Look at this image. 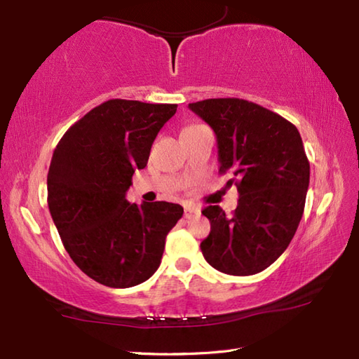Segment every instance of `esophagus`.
Masks as SVG:
<instances>
[{
    "label": "esophagus",
    "mask_w": 359,
    "mask_h": 359,
    "mask_svg": "<svg viewBox=\"0 0 359 359\" xmlns=\"http://www.w3.org/2000/svg\"><path fill=\"white\" fill-rule=\"evenodd\" d=\"M198 214H200V211H198L197 208H194V206H187L184 209V217L186 219H194V217H197Z\"/></svg>",
    "instance_id": "esophagus-1"
}]
</instances>
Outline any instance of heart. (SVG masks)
Listing matches in <instances>:
<instances>
[{"label": "heart", "mask_w": 359, "mask_h": 359, "mask_svg": "<svg viewBox=\"0 0 359 359\" xmlns=\"http://www.w3.org/2000/svg\"><path fill=\"white\" fill-rule=\"evenodd\" d=\"M194 126H198V125H194ZM194 126H187V128H184V130H189V128H194Z\"/></svg>", "instance_id": "b5f03b06"}]
</instances>
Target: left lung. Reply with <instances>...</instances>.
I'll use <instances>...</instances> for the list:
<instances>
[{
  "instance_id": "left-lung-1",
  "label": "left lung",
  "mask_w": 359,
  "mask_h": 359,
  "mask_svg": "<svg viewBox=\"0 0 359 359\" xmlns=\"http://www.w3.org/2000/svg\"><path fill=\"white\" fill-rule=\"evenodd\" d=\"M217 137L220 173H233L239 203L231 215L209 205L211 233L200 243L219 272H262L292 241L305 209L309 162L297 128L278 114L241 98L189 104Z\"/></svg>"
}]
</instances>
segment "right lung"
I'll return each mask as SVG.
<instances>
[{"label": "right lung", "mask_w": 359, "mask_h": 359, "mask_svg": "<svg viewBox=\"0 0 359 359\" xmlns=\"http://www.w3.org/2000/svg\"><path fill=\"white\" fill-rule=\"evenodd\" d=\"M177 104L109 100L69 128L53 153L48 208L67 253L100 285L133 287L156 272L182 217L175 203L126 200Z\"/></svg>", "instance_id": "right-lung-1"}]
</instances>
